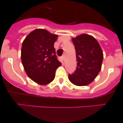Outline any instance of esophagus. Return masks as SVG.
I'll return each instance as SVG.
<instances>
[{"label":"esophagus","mask_w":123,"mask_h":123,"mask_svg":"<svg viewBox=\"0 0 123 123\" xmlns=\"http://www.w3.org/2000/svg\"><path fill=\"white\" fill-rule=\"evenodd\" d=\"M60 60H61V62H62V63H64V57L63 56H62V57H60Z\"/></svg>","instance_id":"34e87169"}]
</instances>
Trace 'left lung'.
I'll return each instance as SVG.
<instances>
[{
	"label": "left lung",
	"mask_w": 123,
	"mask_h": 123,
	"mask_svg": "<svg viewBox=\"0 0 123 123\" xmlns=\"http://www.w3.org/2000/svg\"><path fill=\"white\" fill-rule=\"evenodd\" d=\"M77 58L76 70L69 80L77 86H86L93 81L101 68L103 54L98 42L92 36L83 34L72 38Z\"/></svg>",
	"instance_id": "8db88e82"
}]
</instances>
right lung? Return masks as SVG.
Here are the masks:
<instances>
[{"instance_id":"right-lung-1","label":"right lung","mask_w":123,"mask_h":123,"mask_svg":"<svg viewBox=\"0 0 123 123\" xmlns=\"http://www.w3.org/2000/svg\"><path fill=\"white\" fill-rule=\"evenodd\" d=\"M57 37L46 30L37 29L29 34L22 43L21 59L25 71L39 85L53 81L56 69L62 65L54 47Z\"/></svg>"}]
</instances>
